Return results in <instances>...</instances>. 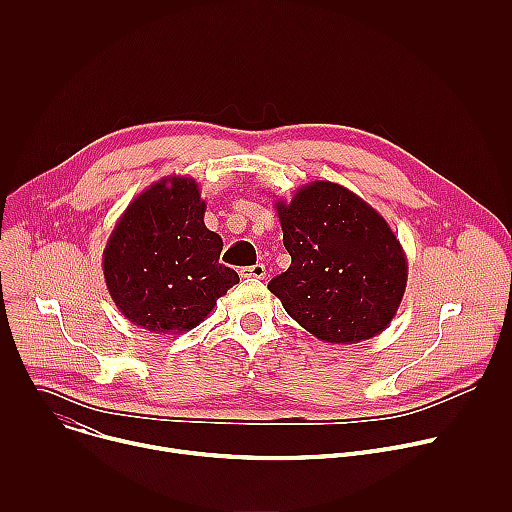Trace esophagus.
Wrapping results in <instances>:
<instances>
[{
  "label": "esophagus",
  "instance_id": "esophagus-1",
  "mask_svg": "<svg viewBox=\"0 0 512 512\" xmlns=\"http://www.w3.org/2000/svg\"><path fill=\"white\" fill-rule=\"evenodd\" d=\"M241 277L263 279V277H265V265H263V263H255V265H251V267H243V269H241Z\"/></svg>",
  "mask_w": 512,
  "mask_h": 512
}]
</instances>
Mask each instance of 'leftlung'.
<instances>
[{
  "label": "left lung",
  "mask_w": 512,
  "mask_h": 512,
  "mask_svg": "<svg viewBox=\"0 0 512 512\" xmlns=\"http://www.w3.org/2000/svg\"><path fill=\"white\" fill-rule=\"evenodd\" d=\"M275 212L291 265L267 287L285 312L330 344L381 334L407 287V257L383 214L328 180L275 200Z\"/></svg>",
  "instance_id": "8db88e82"
}]
</instances>
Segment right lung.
Wrapping results in <instances>:
<instances>
[{
  "label": "right lung",
  "instance_id": "add662e5",
  "mask_svg": "<svg viewBox=\"0 0 512 512\" xmlns=\"http://www.w3.org/2000/svg\"><path fill=\"white\" fill-rule=\"evenodd\" d=\"M206 202L190 176H166L137 194L103 251V275L117 310L154 334L196 328L239 283L218 263L223 239L204 225Z\"/></svg>",
  "mask_w": 512,
  "mask_h": 512
}]
</instances>
